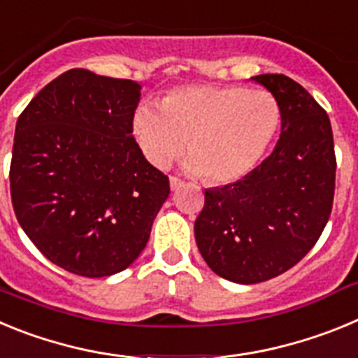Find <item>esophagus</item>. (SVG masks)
<instances>
[{
	"label": "esophagus",
	"mask_w": 358,
	"mask_h": 358,
	"mask_svg": "<svg viewBox=\"0 0 358 358\" xmlns=\"http://www.w3.org/2000/svg\"><path fill=\"white\" fill-rule=\"evenodd\" d=\"M182 185H185V182H182L179 177H170V188H172V192H177Z\"/></svg>",
	"instance_id": "1"
}]
</instances>
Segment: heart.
<instances>
[{"label": "heart", "instance_id": "heart-1", "mask_svg": "<svg viewBox=\"0 0 358 358\" xmlns=\"http://www.w3.org/2000/svg\"><path fill=\"white\" fill-rule=\"evenodd\" d=\"M280 125L281 106L268 91L194 84L164 94L161 113L141 103L132 116V136L152 166H169L186 143L189 172L229 185L260 164Z\"/></svg>", "mask_w": 358, "mask_h": 358}]
</instances>
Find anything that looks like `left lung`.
<instances>
[{"instance_id": "obj_1", "label": "left lung", "mask_w": 358, "mask_h": 358, "mask_svg": "<svg viewBox=\"0 0 358 358\" xmlns=\"http://www.w3.org/2000/svg\"><path fill=\"white\" fill-rule=\"evenodd\" d=\"M281 106L273 154L248 177L204 189L195 240L208 267L252 285L289 271L314 248L331 213L335 150L330 118L285 75H256Z\"/></svg>"}]
</instances>
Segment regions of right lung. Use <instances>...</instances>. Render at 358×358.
Instances as JSON below:
<instances>
[{
	"label": "right lung",
	"instance_id": "obj_1",
	"mask_svg": "<svg viewBox=\"0 0 358 358\" xmlns=\"http://www.w3.org/2000/svg\"><path fill=\"white\" fill-rule=\"evenodd\" d=\"M141 85L75 68L44 85L15 123L10 197L50 262L85 278L127 268L170 194L132 138Z\"/></svg>",
	"mask_w": 358,
	"mask_h": 358
}]
</instances>
